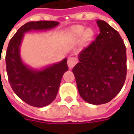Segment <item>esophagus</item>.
<instances>
[{
    "instance_id": "esophagus-1",
    "label": "esophagus",
    "mask_w": 134,
    "mask_h": 134,
    "mask_svg": "<svg viewBox=\"0 0 134 134\" xmlns=\"http://www.w3.org/2000/svg\"><path fill=\"white\" fill-rule=\"evenodd\" d=\"M77 59L75 57H70V58L68 59V60H67V64H68L69 68L70 69H72L73 67H75V65L77 64Z\"/></svg>"
}]
</instances>
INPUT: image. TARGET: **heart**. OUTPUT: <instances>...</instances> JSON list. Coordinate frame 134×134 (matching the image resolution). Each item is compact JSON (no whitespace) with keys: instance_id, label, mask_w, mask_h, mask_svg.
I'll return each instance as SVG.
<instances>
[{"instance_id":"1","label":"heart","mask_w":134,"mask_h":134,"mask_svg":"<svg viewBox=\"0 0 134 134\" xmlns=\"http://www.w3.org/2000/svg\"><path fill=\"white\" fill-rule=\"evenodd\" d=\"M70 34L72 37L75 38H78V37H81L82 36H84L85 40H88L90 39L92 36H93V31L90 29H87L86 31L85 28L82 26H77L73 27L71 31H70Z\"/></svg>"}]
</instances>
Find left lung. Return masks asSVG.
Segmentation results:
<instances>
[{
    "instance_id": "left-lung-1",
    "label": "left lung",
    "mask_w": 134,
    "mask_h": 134,
    "mask_svg": "<svg viewBox=\"0 0 134 134\" xmlns=\"http://www.w3.org/2000/svg\"><path fill=\"white\" fill-rule=\"evenodd\" d=\"M100 34L79 54L73 67L82 98L93 105L108 103L117 96L126 77V49L117 31L97 20Z\"/></svg>"
}]
</instances>
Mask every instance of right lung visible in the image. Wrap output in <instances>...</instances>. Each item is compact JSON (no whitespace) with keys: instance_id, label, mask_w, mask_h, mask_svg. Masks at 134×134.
Wrapping results in <instances>:
<instances>
[{"instance_id":"obj_1","label":"right lung","mask_w":134,"mask_h":134,"mask_svg":"<svg viewBox=\"0 0 134 134\" xmlns=\"http://www.w3.org/2000/svg\"><path fill=\"white\" fill-rule=\"evenodd\" d=\"M57 21H38L25 24L9 41L5 54L8 78L18 97L31 106L41 108L52 103L58 93L62 77L68 70L66 58L40 70H34L22 62L20 47L24 34L31 30H49Z\"/></svg>"}]
</instances>
